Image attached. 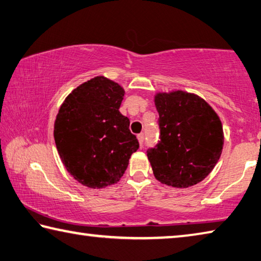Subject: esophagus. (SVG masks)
<instances>
[{"mask_svg": "<svg viewBox=\"0 0 261 261\" xmlns=\"http://www.w3.org/2000/svg\"><path fill=\"white\" fill-rule=\"evenodd\" d=\"M137 138H138V141H139L140 146L143 147V146H144V139H145V136H144V134H139L138 136H137Z\"/></svg>", "mask_w": 261, "mask_h": 261, "instance_id": "34e87169", "label": "esophagus"}]
</instances>
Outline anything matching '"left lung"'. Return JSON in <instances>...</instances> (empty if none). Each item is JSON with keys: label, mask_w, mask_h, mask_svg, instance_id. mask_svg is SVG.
<instances>
[{"label": "left lung", "mask_w": 261, "mask_h": 261, "mask_svg": "<svg viewBox=\"0 0 261 261\" xmlns=\"http://www.w3.org/2000/svg\"><path fill=\"white\" fill-rule=\"evenodd\" d=\"M160 140L147 156L155 178L187 188L209 176L224 146L219 116L204 99L177 90L155 96Z\"/></svg>", "instance_id": "1"}]
</instances>
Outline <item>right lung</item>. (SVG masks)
<instances>
[{
    "label": "right lung",
    "mask_w": 261,
    "mask_h": 261,
    "mask_svg": "<svg viewBox=\"0 0 261 261\" xmlns=\"http://www.w3.org/2000/svg\"><path fill=\"white\" fill-rule=\"evenodd\" d=\"M124 90L97 76L66 97L55 121V141L65 168L80 184L103 188L125 172L138 139L120 113Z\"/></svg>",
    "instance_id": "1"
}]
</instances>
